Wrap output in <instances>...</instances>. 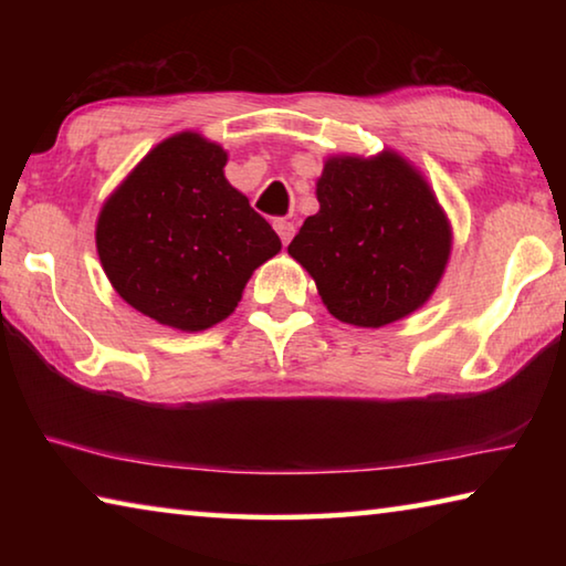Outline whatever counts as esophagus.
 I'll list each match as a JSON object with an SVG mask.
<instances>
[{"instance_id":"esophagus-1","label":"esophagus","mask_w":566,"mask_h":566,"mask_svg":"<svg viewBox=\"0 0 566 566\" xmlns=\"http://www.w3.org/2000/svg\"><path fill=\"white\" fill-rule=\"evenodd\" d=\"M274 229H276V234H280L282 244H290L294 232H296V227H294V222H290V219H274Z\"/></svg>"}]
</instances>
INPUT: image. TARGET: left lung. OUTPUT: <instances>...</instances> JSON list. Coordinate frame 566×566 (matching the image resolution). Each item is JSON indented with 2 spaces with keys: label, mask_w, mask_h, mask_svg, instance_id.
I'll return each instance as SVG.
<instances>
[{
  "label": "left lung",
  "mask_w": 566,
  "mask_h": 566,
  "mask_svg": "<svg viewBox=\"0 0 566 566\" xmlns=\"http://www.w3.org/2000/svg\"><path fill=\"white\" fill-rule=\"evenodd\" d=\"M319 212L306 217L290 254L314 276L334 317L385 327L429 300L452 247L432 189L405 159L334 157L317 181Z\"/></svg>",
  "instance_id": "obj_1"
}]
</instances>
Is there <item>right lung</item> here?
Segmentation results:
<instances>
[{
    "mask_svg": "<svg viewBox=\"0 0 566 566\" xmlns=\"http://www.w3.org/2000/svg\"><path fill=\"white\" fill-rule=\"evenodd\" d=\"M227 151L181 132L139 161L104 205L97 252L124 302L181 332L222 322L256 266L282 249L224 179Z\"/></svg>",
    "mask_w": 566,
    "mask_h": 566,
    "instance_id": "1",
    "label": "right lung"
}]
</instances>
